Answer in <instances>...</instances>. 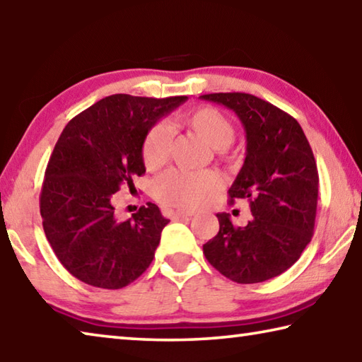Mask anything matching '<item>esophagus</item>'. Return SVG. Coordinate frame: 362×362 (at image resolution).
Segmentation results:
<instances>
[{
  "label": "esophagus",
  "mask_w": 362,
  "mask_h": 362,
  "mask_svg": "<svg viewBox=\"0 0 362 362\" xmlns=\"http://www.w3.org/2000/svg\"><path fill=\"white\" fill-rule=\"evenodd\" d=\"M194 211H182V210H176L171 211V219H182V218H192Z\"/></svg>",
  "instance_id": "34e87169"
}]
</instances>
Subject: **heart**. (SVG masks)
I'll return each mask as SVG.
<instances>
[{
  "label": "heart",
  "instance_id": "b5f03b06",
  "mask_svg": "<svg viewBox=\"0 0 362 362\" xmlns=\"http://www.w3.org/2000/svg\"><path fill=\"white\" fill-rule=\"evenodd\" d=\"M181 124L197 133L218 151L221 157H227V146L232 143L235 130L230 120L213 106H197L186 111L180 117ZM173 132L167 124H156L146 132L141 141V158L144 167L156 171L167 165L171 156ZM223 180L214 170H170L156 182V197L163 205L177 210H195L204 206L219 191Z\"/></svg>",
  "mask_w": 362,
  "mask_h": 362
}]
</instances>
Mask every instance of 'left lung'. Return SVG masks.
Instances as JSON below:
<instances>
[{
  "label": "left lung",
  "instance_id": "1",
  "mask_svg": "<svg viewBox=\"0 0 362 362\" xmlns=\"http://www.w3.org/2000/svg\"><path fill=\"white\" fill-rule=\"evenodd\" d=\"M200 98L237 114L246 132V158L229 189V202H250L252 219L237 227L216 214L219 232L204 255L219 274L261 283L286 272L313 237L318 205V168L299 122L251 93H206Z\"/></svg>",
  "mask_w": 362,
  "mask_h": 362
}]
</instances>
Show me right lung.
I'll return each instance as SVG.
<instances>
[{"label": "right lung", "instance_id": "obj_1", "mask_svg": "<svg viewBox=\"0 0 362 362\" xmlns=\"http://www.w3.org/2000/svg\"><path fill=\"white\" fill-rule=\"evenodd\" d=\"M187 97L116 93L87 107L63 129L50 154L40 195L44 233L74 278L120 289L149 267L170 219L148 202L119 221L112 194L144 175L141 141L152 125Z\"/></svg>", "mask_w": 362, "mask_h": 362}]
</instances>
